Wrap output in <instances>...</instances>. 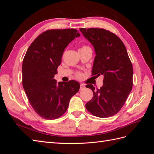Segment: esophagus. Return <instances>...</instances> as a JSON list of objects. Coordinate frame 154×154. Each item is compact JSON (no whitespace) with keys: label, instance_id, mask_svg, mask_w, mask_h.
<instances>
[{"label":"esophagus","instance_id":"1","mask_svg":"<svg viewBox=\"0 0 154 154\" xmlns=\"http://www.w3.org/2000/svg\"><path fill=\"white\" fill-rule=\"evenodd\" d=\"M85 88V85L84 84H81L80 85V90H83Z\"/></svg>","mask_w":154,"mask_h":154}]
</instances>
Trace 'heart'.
<instances>
[{"label":"heart","mask_w":154,"mask_h":154,"mask_svg":"<svg viewBox=\"0 0 154 154\" xmlns=\"http://www.w3.org/2000/svg\"><path fill=\"white\" fill-rule=\"evenodd\" d=\"M88 46H83V47L81 48V49H85V48H88ZM76 76H77V77H78V78H81L82 76V74H81V73H77V74H76Z\"/></svg>","instance_id":"heart-1"}]
</instances>
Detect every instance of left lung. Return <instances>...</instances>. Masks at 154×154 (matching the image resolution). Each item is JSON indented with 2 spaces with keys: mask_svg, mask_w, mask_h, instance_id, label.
<instances>
[{
  "mask_svg": "<svg viewBox=\"0 0 154 154\" xmlns=\"http://www.w3.org/2000/svg\"><path fill=\"white\" fill-rule=\"evenodd\" d=\"M80 31L95 51L92 75L104 76L100 89L95 90L91 84L86 85L94 97L85 107L97 117H111L122 108L132 90V63L123 42L113 32L98 28H80Z\"/></svg>",
  "mask_w": 154,
  "mask_h": 154,
  "instance_id": "8db88e82",
  "label": "left lung"
}]
</instances>
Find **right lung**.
I'll return each instance as SVG.
<instances>
[{
    "mask_svg": "<svg viewBox=\"0 0 154 154\" xmlns=\"http://www.w3.org/2000/svg\"><path fill=\"white\" fill-rule=\"evenodd\" d=\"M80 36L74 29L48 30L27 50L22 68L23 87L32 108L44 119L62 116L80 89V83L75 80L57 83L54 78L65 49Z\"/></svg>",
    "mask_w": 154,
    "mask_h": 154,
    "instance_id": "obj_1",
    "label": "right lung"
}]
</instances>
